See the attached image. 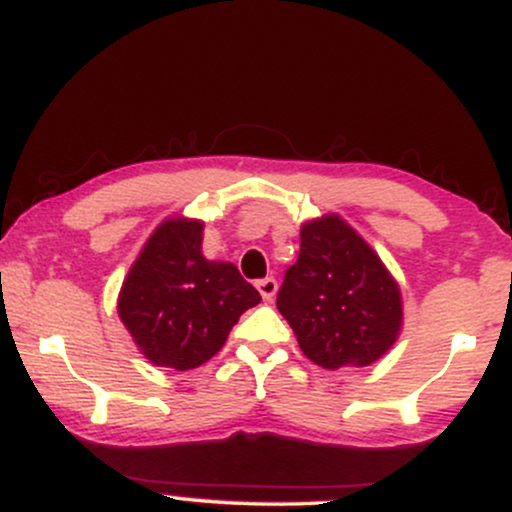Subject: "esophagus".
<instances>
[{
	"label": "esophagus",
	"mask_w": 512,
	"mask_h": 512,
	"mask_svg": "<svg viewBox=\"0 0 512 512\" xmlns=\"http://www.w3.org/2000/svg\"><path fill=\"white\" fill-rule=\"evenodd\" d=\"M257 291L262 293L264 301H272L274 293H276V279H274V276H267V279L257 281Z\"/></svg>",
	"instance_id": "esophagus-1"
}]
</instances>
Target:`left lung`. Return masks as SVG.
Listing matches in <instances>:
<instances>
[{"instance_id":"obj_1","label":"left lung","mask_w":512,"mask_h":512,"mask_svg":"<svg viewBox=\"0 0 512 512\" xmlns=\"http://www.w3.org/2000/svg\"><path fill=\"white\" fill-rule=\"evenodd\" d=\"M276 308L303 354L327 370L370 366L402 330L397 281L337 214L303 223L301 252L286 269Z\"/></svg>"}]
</instances>
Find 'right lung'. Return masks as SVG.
Returning <instances> with one entry per match:
<instances>
[{
	"mask_svg": "<svg viewBox=\"0 0 512 512\" xmlns=\"http://www.w3.org/2000/svg\"><path fill=\"white\" fill-rule=\"evenodd\" d=\"M202 231L195 219L163 221L122 281L117 313L156 366L190 370L207 363L238 317L262 301L236 264L202 255Z\"/></svg>",
	"mask_w": 512,
	"mask_h": 512,
	"instance_id": "right-lung-1",
	"label": "right lung"
}]
</instances>
